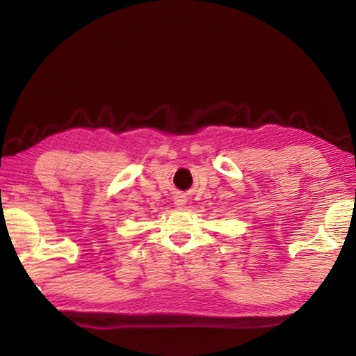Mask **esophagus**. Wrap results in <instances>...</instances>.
<instances>
[{
	"label": "esophagus",
	"instance_id": "1",
	"mask_svg": "<svg viewBox=\"0 0 356 356\" xmlns=\"http://www.w3.org/2000/svg\"><path fill=\"white\" fill-rule=\"evenodd\" d=\"M176 204H177V206H184V204H185V200H182V196H179L177 200H176Z\"/></svg>",
	"mask_w": 356,
	"mask_h": 356
}]
</instances>
